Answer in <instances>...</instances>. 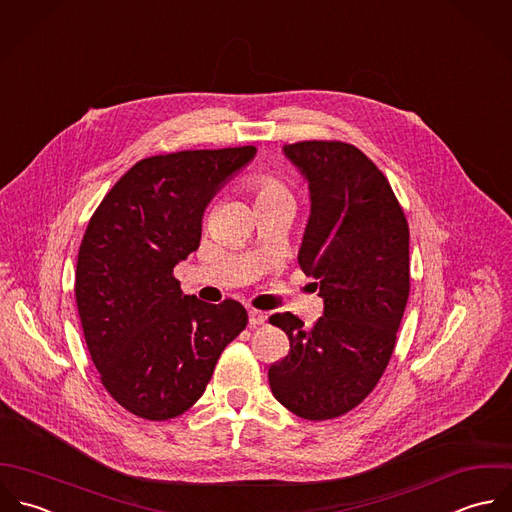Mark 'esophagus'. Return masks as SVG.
<instances>
[{
	"label": "esophagus",
	"mask_w": 512,
	"mask_h": 512,
	"mask_svg": "<svg viewBox=\"0 0 512 512\" xmlns=\"http://www.w3.org/2000/svg\"><path fill=\"white\" fill-rule=\"evenodd\" d=\"M268 320V316L260 310H248V322L250 326H262Z\"/></svg>",
	"instance_id": "1"
}]
</instances>
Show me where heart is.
<instances>
[{"label":"heart","instance_id":"heart-1","mask_svg":"<svg viewBox=\"0 0 512 512\" xmlns=\"http://www.w3.org/2000/svg\"><path fill=\"white\" fill-rule=\"evenodd\" d=\"M248 188L256 204L262 202H292V190L286 180L274 172H252L248 176Z\"/></svg>","mask_w":512,"mask_h":512}]
</instances>
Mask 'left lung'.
<instances>
[{"label": "left lung", "instance_id": "8db88e82", "mask_svg": "<svg viewBox=\"0 0 512 512\" xmlns=\"http://www.w3.org/2000/svg\"><path fill=\"white\" fill-rule=\"evenodd\" d=\"M284 155L310 186L298 262L320 284L324 316L310 328L290 312L270 316L290 351L268 379L286 409L324 421L357 407L391 359L409 298V226L385 174L357 147L302 141Z\"/></svg>", "mask_w": 512, "mask_h": 512}]
</instances>
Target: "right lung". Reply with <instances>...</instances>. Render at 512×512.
Returning <instances> with one entry per match:
<instances>
[{"instance_id":"obj_1","label":"right lung","mask_w":512,"mask_h":512,"mask_svg":"<svg viewBox=\"0 0 512 512\" xmlns=\"http://www.w3.org/2000/svg\"><path fill=\"white\" fill-rule=\"evenodd\" d=\"M254 155L248 145L143 159L87 224L75 272L83 334L101 383L137 417L167 421L190 409L248 324L236 300L182 294L172 270L198 248L206 204Z\"/></svg>"}]
</instances>
